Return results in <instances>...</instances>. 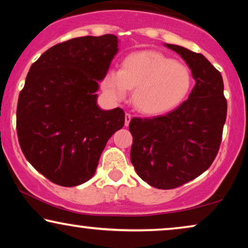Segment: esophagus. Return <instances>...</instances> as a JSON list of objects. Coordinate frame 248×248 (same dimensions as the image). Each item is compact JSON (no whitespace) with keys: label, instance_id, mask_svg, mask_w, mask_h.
Wrapping results in <instances>:
<instances>
[{"label":"esophagus","instance_id":"34e87169","mask_svg":"<svg viewBox=\"0 0 248 248\" xmlns=\"http://www.w3.org/2000/svg\"><path fill=\"white\" fill-rule=\"evenodd\" d=\"M131 118H132V115L130 113H125V125H126V126L130 124Z\"/></svg>","mask_w":248,"mask_h":248}]
</instances>
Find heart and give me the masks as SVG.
<instances>
[{"label":"heart","instance_id":"b5f03b06","mask_svg":"<svg viewBox=\"0 0 248 248\" xmlns=\"http://www.w3.org/2000/svg\"><path fill=\"white\" fill-rule=\"evenodd\" d=\"M105 89L123 99L135 88L133 100L143 113L157 114L181 104L192 87V73L185 64L155 50L128 54L122 69L108 71Z\"/></svg>","mask_w":248,"mask_h":248}]
</instances>
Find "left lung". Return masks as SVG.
<instances>
[{
  "label": "left lung",
  "mask_w": 248,
  "mask_h": 248,
  "mask_svg": "<svg viewBox=\"0 0 248 248\" xmlns=\"http://www.w3.org/2000/svg\"><path fill=\"white\" fill-rule=\"evenodd\" d=\"M192 70L195 86L174 110L151 118L133 117L131 162L138 175L155 188L182 186L203 174L218 155L227 117L221 73L202 54L166 45Z\"/></svg>",
  "instance_id": "obj_1"
}]
</instances>
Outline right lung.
Segmentation results:
<instances>
[{
    "mask_svg": "<svg viewBox=\"0 0 248 248\" xmlns=\"http://www.w3.org/2000/svg\"><path fill=\"white\" fill-rule=\"evenodd\" d=\"M117 47L110 33L66 40L43 53L27 74L16 106L19 144L54 184L89 181L107 141L124 126L123 109L101 110L94 93Z\"/></svg>",
    "mask_w": 248,
    "mask_h": 248,
    "instance_id": "add662e5",
    "label": "right lung"
}]
</instances>
